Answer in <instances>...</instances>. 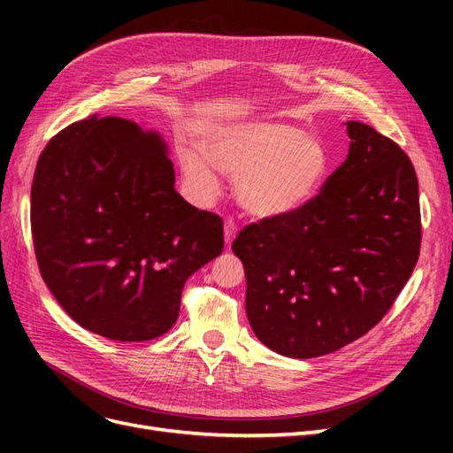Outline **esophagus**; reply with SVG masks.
<instances>
[{
  "label": "esophagus",
  "instance_id": "esophagus-1",
  "mask_svg": "<svg viewBox=\"0 0 453 453\" xmlns=\"http://www.w3.org/2000/svg\"><path fill=\"white\" fill-rule=\"evenodd\" d=\"M236 234H238V226H236V223L232 221V219H226V223H225V243H226V245H230L232 242H234Z\"/></svg>",
  "mask_w": 453,
  "mask_h": 453
}]
</instances>
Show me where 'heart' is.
Returning <instances> with one entry per match:
<instances>
[{
  "mask_svg": "<svg viewBox=\"0 0 453 453\" xmlns=\"http://www.w3.org/2000/svg\"><path fill=\"white\" fill-rule=\"evenodd\" d=\"M205 150L185 149L181 168L196 198H213L219 168L236 177V198L258 219L296 213L321 193L331 170L325 143L289 122H236L219 127Z\"/></svg>",
  "mask_w": 453,
  "mask_h": 453,
  "instance_id": "1",
  "label": "heart"
}]
</instances>
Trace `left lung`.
I'll list each match as a JSON object with an SVG mask.
<instances>
[{"mask_svg": "<svg viewBox=\"0 0 453 453\" xmlns=\"http://www.w3.org/2000/svg\"><path fill=\"white\" fill-rule=\"evenodd\" d=\"M346 128L348 158L321 193L296 213L248 225L232 243L253 333L285 357H319L366 334L419 257L412 162L372 127Z\"/></svg>", "mask_w": 453, "mask_h": 453, "instance_id": "left-lung-1", "label": "left lung"}]
</instances>
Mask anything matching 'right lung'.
<instances>
[{
    "instance_id": "obj_1",
    "label": "right lung",
    "mask_w": 453,
    "mask_h": 453,
    "mask_svg": "<svg viewBox=\"0 0 453 453\" xmlns=\"http://www.w3.org/2000/svg\"><path fill=\"white\" fill-rule=\"evenodd\" d=\"M155 130L92 115L49 142L32 183L41 276L70 318L117 342L177 321L185 281L223 251V221L177 193Z\"/></svg>"
}]
</instances>
